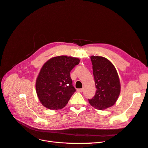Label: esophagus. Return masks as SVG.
I'll return each instance as SVG.
<instances>
[{
    "label": "esophagus",
    "instance_id": "obj_1",
    "mask_svg": "<svg viewBox=\"0 0 148 148\" xmlns=\"http://www.w3.org/2000/svg\"><path fill=\"white\" fill-rule=\"evenodd\" d=\"M84 90L83 88H81V89H77V91H79V92H83Z\"/></svg>",
    "mask_w": 148,
    "mask_h": 148
}]
</instances>
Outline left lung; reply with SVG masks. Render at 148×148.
I'll return each mask as SVG.
<instances>
[{"label": "left lung", "instance_id": "1", "mask_svg": "<svg viewBox=\"0 0 148 148\" xmlns=\"http://www.w3.org/2000/svg\"><path fill=\"white\" fill-rule=\"evenodd\" d=\"M96 94L88 99L94 108L104 110L112 106L117 101L120 92V83L114 65L106 58L91 56Z\"/></svg>", "mask_w": 148, "mask_h": 148}]
</instances>
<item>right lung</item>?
Returning <instances> with one entry per match:
<instances>
[{
  "mask_svg": "<svg viewBox=\"0 0 148 148\" xmlns=\"http://www.w3.org/2000/svg\"><path fill=\"white\" fill-rule=\"evenodd\" d=\"M79 61L78 58L61 56L51 58L43 65L36 81V90L44 107L58 110L67 104L76 91L70 72Z\"/></svg>",
  "mask_w": 148,
  "mask_h": 148,
  "instance_id": "right-lung-1",
  "label": "right lung"
}]
</instances>
